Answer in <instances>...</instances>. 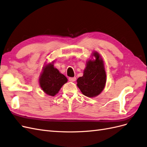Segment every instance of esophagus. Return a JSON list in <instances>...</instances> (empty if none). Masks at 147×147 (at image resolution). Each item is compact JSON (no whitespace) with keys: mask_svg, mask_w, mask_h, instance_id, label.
<instances>
[{"mask_svg":"<svg viewBox=\"0 0 147 147\" xmlns=\"http://www.w3.org/2000/svg\"><path fill=\"white\" fill-rule=\"evenodd\" d=\"M69 80L71 82H74L76 80V78H75V77H70V78H69Z\"/></svg>","mask_w":147,"mask_h":147,"instance_id":"esophagus-1","label":"esophagus"}]
</instances>
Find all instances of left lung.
<instances>
[{
  "mask_svg": "<svg viewBox=\"0 0 147 147\" xmlns=\"http://www.w3.org/2000/svg\"><path fill=\"white\" fill-rule=\"evenodd\" d=\"M92 56L95 59H89L86 62L83 75L77 80V85L82 94L89 97L99 95L104 90L107 81L103 59L97 51L93 52Z\"/></svg>",
  "mask_w": 147,
  "mask_h": 147,
  "instance_id": "8db88e82",
  "label": "left lung"
}]
</instances>
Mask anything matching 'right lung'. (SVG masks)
Masks as SVG:
<instances>
[{
    "instance_id": "1",
    "label": "right lung",
    "mask_w": 147,
    "mask_h": 147,
    "mask_svg": "<svg viewBox=\"0 0 147 147\" xmlns=\"http://www.w3.org/2000/svg\"><path fill=\"white\" fill-rule=\"evenodd\" d=\"M53 64L54 61L45 64L38 79L42 90L51 96L57 94L61 87L67 82V78L55 67Z\"/></svg>"
}]
</instances>
